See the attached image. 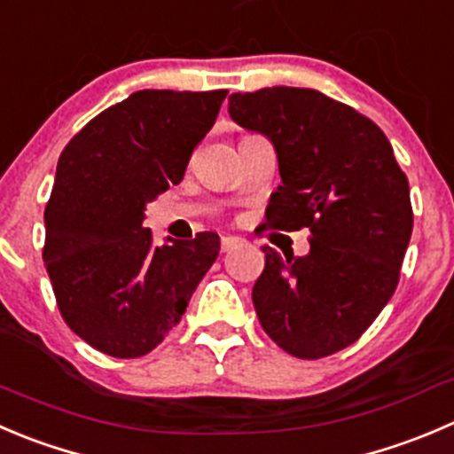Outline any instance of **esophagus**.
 I'll list each match as a JSON object with an SVG mask.
<instances>
[{
  "label": "esophagus",
  "mask_w": 454,
  "mask_h": 454,
  "mask_svg": "<svg viewBox=\"0 0 454 454\" xmlns=\"http://www.w3.org/2000/svg\"><path fill=\"white\" fill-rule=\"evenodd\" d=\"M239 244H244V239H239V237H231V235L222 237V253H228V250H232Z\"/></svg>",
  "instance_id": "34e87169"
}]
</instances>
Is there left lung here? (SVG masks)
Returning <instances> with one entry per match:
<instances>
[{
	"label": "left lung",
	"mask_w": 454,
	"mask_h": 454,
	"mask_svg": "<svg viewBox=\"0 0 454 454\" xmlns=\"http://www.w3.org/2000/svg\"><path fill=\"white\" fill-rule=\"evenodd\" d=\"M228 113L279 161L272 228H310L303 257L262 246L259 324L286 353L319 359L355 344L390 301L412 232L411 188L390 142L350 106L310 88L232 92Z\"/></svg>",
	"instance_id": "left-lung-1"
}]
</instances>
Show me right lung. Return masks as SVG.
Segmentation results:
<instances>
[{
    "instance_id": "add662e5",
    "label": "right lung",
    "mask_w": 454,
    "mask_h": 454,
    "mask_svg": "<svg viewBox=\"0 0 454 454\" xmlns=\"http://www.w3.org/2000/svg\"><path fill=\"white\" fill-rule=\"evenodd\" d=\"M226 90H137L88 121L57 161L43 263L66 324L92 348L133 359L179 324L219 237L153 244L146 204L186 173Z\"/></svg>"
}]
</instances>
